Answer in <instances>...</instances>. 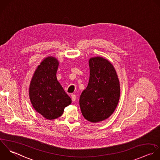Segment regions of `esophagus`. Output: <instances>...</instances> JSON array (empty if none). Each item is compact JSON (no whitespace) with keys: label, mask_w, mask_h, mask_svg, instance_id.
<instances>
[{"label":"esophagus","mask_w":160,"mask_h":160,"mask_svg":"<svg viewBox=\"0 0 160 160\" xmlns=\"http://www.w3.org/2000/svg\"><path fill=\"white\" fill-rule=\"evenodd\" d=\"M71 98H72V102H75V100H76V98H77V97H76V95H74V94H72V95H71Z\"/></svg>","instance_id":"1"}]
</instances>
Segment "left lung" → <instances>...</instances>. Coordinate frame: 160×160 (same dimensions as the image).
<instances>
[{"mask_svg":"<svg viewBox=\"0 0 160 160\" xmlns=\"http://www.w3.org/2000/svg\"><path fill=\"white\" fill-rule=\"evenodd\" d=\"M90 78L80 97L83 117L92 123L109 118L116 109L120 95V82L113 65L101 57L90 58Z\"/></svg>","mask_w":160,"mask_h":160,"instance_id":"8db88e82","label":"left lung"}]
</instances>
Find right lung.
<instances>
[{"label": "right lung", "instance_id": "add662e5", "mask_svg": "<svg viewBox=\"0 0 160 160\" xmlns=\"http://www.w3.org/2000/svg\"><path fill=\"white\" fill-rule=\"evenodd\" d=\"M58 62L53 57L45 58L37 67L30 82L29 97L33 108L48 120L60 117L72 100L58 82Z\"/></svg>", "mask_w": 160, "mask_h": 160}]
</instances>
